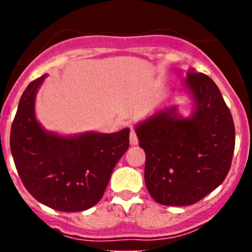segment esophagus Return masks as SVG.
<instances>
[{"label": "esophagus", "instance_id": "1", "mask_svg": "<svg viewBox=\"0 0 252 252\" xmlns=\"http://www.w3.org/2000/svg\"><path fill=\"white\" fill-rule=\"evenodd\" d=\"M129 141H130V145H138V141H139L135 130H134V128L131 126H130V135H129Z\"/></svg>", "mask_w": 252, "mask_h": 252}]
</instances>
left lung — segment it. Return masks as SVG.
<instances>
[{"mask_svg":"<svg viewBox=\"0 0 252 252\" xmlns=\"http://www.w3.org/2000/svg\"><path fill=\"white\" fill-rule=\"evenodd\" d=\"M185 88L192 100L189 117L172 106L135 126L146 155L145 184L152 199L166 206L192 205L213 191L234 154V122L215 81L191 68Z\"/></svg>","mask_w":252,"mask_h":252,"instance_id":"obj_1","label":"left lung"}]
</instances>
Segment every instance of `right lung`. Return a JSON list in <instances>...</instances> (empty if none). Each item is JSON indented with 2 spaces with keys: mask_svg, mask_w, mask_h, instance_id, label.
Segmentation results:
<instances>
[{
  "mask_svg": "<svg viewBox=\"0 0 252 252\" xmlns=\"http://www.w3.org/2000/svg\"><path fill=\"white\" fill-rule=\"evenodd\" d=\"M46 74L27 86L11 129L14 164L28 191L62 212H80L102 197L117 162L129 147V128L112 134L63 136L35 117V97Z\"/></svg>",
  "mask_w": 252,
  "mask_h": 252,
  "instance_id": "right-lung-1",
  "label": "right lung"
}]
</instances>
